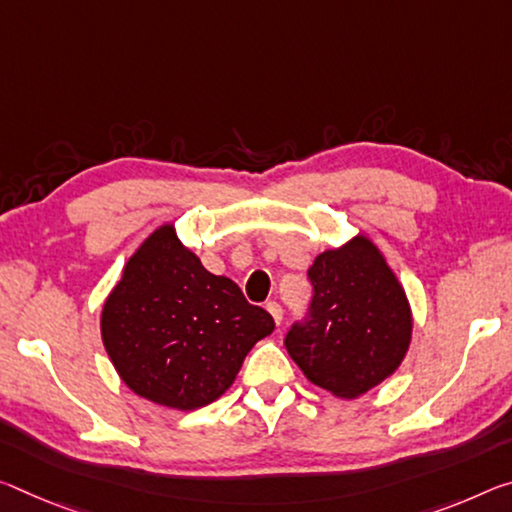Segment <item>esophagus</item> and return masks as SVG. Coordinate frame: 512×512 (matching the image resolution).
<instances>
[{
  "instance_id": "1",
  "label": "esophagus",
  "mask_w": 512,
  "mask_h": 512,
  "mask_svg": "<svg viewBox=\"0 0 512 512\" xmlns=\"http://www.w3.org/2000/svg\"><path fill=\"white\" fill-rule=\"evenodd\" d=\"M266 310H269V314L273 316V321L280 326V323H282V307L275 303V300H271V303H266Z\"/></svg>"
}]
</instances>
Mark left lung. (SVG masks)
Returning a JSON list of instances; mask_svg holds the SVG:
<instances>
[{
    "label": "left lung",
    "instance_id": "obj_1",
    "mask_svg": "<svg viewBox=\"0 0 512 512\" xmlns=\"http://www.w3.org/2000/svg\"><path fill=\"white\" fill-rule=\"evenodd\" d=\"M314 296L285 346L310 383L355 399L399 369L412 337L401 282L371 239L316 255L307 271Z\"/></svg>",
    "mask_w": 512,
    "mask_h": 512
}]
</instances>
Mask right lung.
I'll use <instances>...</instances> for the list:
<instances>
[{
	"mask_svg": "<svg viewBox=\"0 0 512 512\" xmlns=\"http://www.w3.org/2000/svg\"><path fill=\"white\" fill-rule=\"evenodd\" d=\"M102 342L134 394L173 410L209 405L234 383L273 316L209 273L166 223L125 264L102 307Z\"/></svg>",
	"mask_w": 512,
	"mask_h": 512,
	"instance_id": "1",
	"label": "right lung"
}]
</instances>
